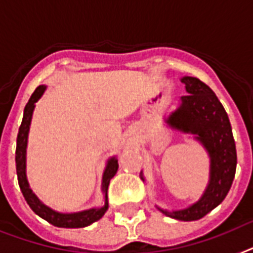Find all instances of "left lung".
<instances>
[{"instance_id": "left-lung-1", "label": "left lung", "mask_w": 253, "mask_h": 253, "mask_svg": "<svg viewBox=\"0 0 253 253\" xmlns=\"http://www.w3.org/2000/svg\"><path fill=\"white\" fill-rule=\"evenodd\" d=\"M186 95L178 107L164 118L170 129L193 135L210 158V178L199 200L183 210H163L166 216L179 221H195L214 210L229 193L237 169V150L231 125L224 106L210 86L197 77L183 76ZM142 181H146L141 172Z\"/></svg>"}]
</instances>
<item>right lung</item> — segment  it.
<instances>
[{
  "label": "right lung",
  "mask_w": 253,
  "mask_h": 253,
  "mask_svg": "<svg viewBox=\"0 0 253 253\" xmlns=\"http://www.w3.org/2000/svg\"><path fill=\"white\" fill-rule=\"evenodd\" d=\"M45 90H46V85H40V86H37L36 90L33 91V94L29 98L28 103L24 107L22 124L19 126L15 151L16 174H18L19 186H20V190H22L23 197L26 198L27 203L32 208L33 212L39 214L41 218L54 225V226L68 227V229L89 226V225H91L95 221L101 220L103 214L106 213V211L108 210L107 190L110 181L118 172V158L116 156L110 158L103 170L101 190L104 198V204L102 207H94V208H90V210L72 212V213H63V212H58V211L47 207L46 204H43L37 198L36 194L33 193L32 189L29 187L28 178H27V145H28L29 126H31V122H32V115L33 111H35V107H36V102L42 97Z\"/></svg>",
  "instance_id": "right-lung-1"
}]
</instances>
